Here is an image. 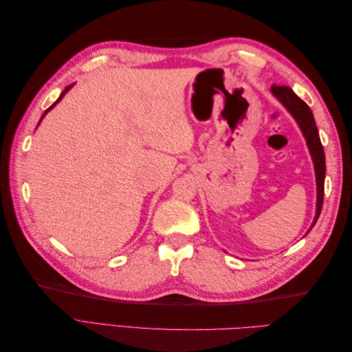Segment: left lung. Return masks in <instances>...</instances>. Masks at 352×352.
Segmentation results:
<instances>
[{
    "mask_svg": "<svg viewBox=\"0 0 352 352\" xmlns=\"http://www.w3.org/2000/svg\"><path fill=\"white\" fill-rule=\"evenodd\" d=\"M273 97L278 100L283 107L287 110L296 124L304 135V140L307 142L308 151L313 158L314 164V173H316V186H317V202H316V216L311 223V228L308 229L310 232L316 221L320 216L322 206H323V195H324V176H326V160H324V150L320 142V136H318V129L316 126L314 116L310 107L298 97V95L289 87H273L270 88ZM307 232V233H308Z\"/></svg>",
    "mask_w": 352,
    "mask_h": 352,
    "instance_id": "obj_1",
    "label": "left lung"
}]
</instances>
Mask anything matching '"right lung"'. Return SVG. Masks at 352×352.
<instances>
[{
    "instance_id": "add662e5",
    "label": "right lung",
    "mask_w": 352,
    "mask_h": 352,
    "mask_svg": "<svg viewBox=\"0 0 352 352\" xmlns=\"http://www.w3.org/2000/svg\"><path fill=\"white\" fill-rule=\"evenodd\" d=\"M72 87H73V85H69V87H67V88H65V91H63V92H61V95H60V97H58V98H57V101H56V102H54V104H52V105H51V107H50V109H47V110H45V111H44V114H42V117H41V120H39V123H41V122H42V119H44V117H45V114H47V113H48V111H50V110H52V109H54V107H56V105H57V104H58V102H60V101H61V98H63V97H65V95H66V94H67V91H69V89H70V88H72ZM39 123H38V124H39Z\"/></svg>"
}]
</instances>
